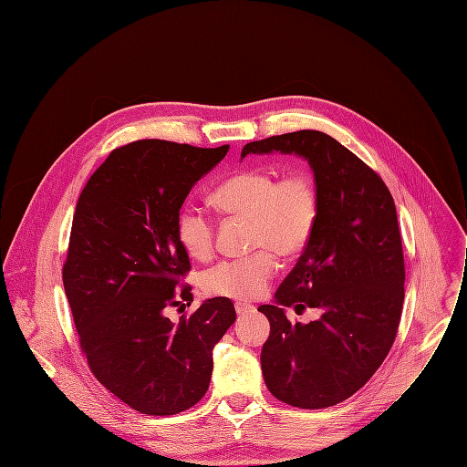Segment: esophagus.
Instances as JSON below:
<instances>
[{
  "instance_id": "obj_1",
  "label": "esophagus",
  "mask_w": 467,
  "mask_h": 467,
  "mask_svg": "<svg viewBox=\"0 0 467 467\" xmlns=\"http://www.w3.org/2000/svg\"><path fill=\"white\" fill-rule=\"evenodd\" d=\"M235 312H237L239 316H244V314H248V312H255V306L250 305V303L237 301V303H235Z\"/></svg>"
}]
</instances>
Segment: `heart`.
I'll use <instances>...</instances> for the list:
<instances>
[{"mask_svg":"<svg viewBox=\"0 0 467 467\" xmlns=\"http://www.w3.org/2000/svg\"><path fill=\"white\" fill-rule=\"evenodd\" d=\"M213 204L235 217L248 219L252 248H261L243 259H226L202 274V290L210 296L255 299L274 274L279 257L299 255L316 228L319 199L312 179L303 171H292L277 179L270 170H244L212 193ZM213 223L197 206H184L177 217V239L184 252L195 259H206L213 250Z\"/></svg>","mask_w":467,"mask_h":467,"instance_id":"1","label":"heart"}]
</instances>
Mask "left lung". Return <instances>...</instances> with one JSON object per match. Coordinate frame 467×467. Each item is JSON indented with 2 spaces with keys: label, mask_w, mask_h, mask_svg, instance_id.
<instances>
[{
  "label": "left lung",
  "mask_w": 467,
  "mask_h": 467,
  "mask_svg": "<svg viewBox=\"0 0 467 467\" xmlns=\"http://www.w3.org/2000/svg\"><path fill=\"white\" fill-rule=\"evenodd\" d=\"M274 151L308 161L319 213L274 303L259 306L270 321L261 368L277 400L323 409L359 390L394 343L405 283L398 217L379 175L332 137L285 133L246 144L241 159ZM286 306L317 307L322 317L290 324Z\"/></svg>",
  "instance_id": "obj_1"
}]
</instances>
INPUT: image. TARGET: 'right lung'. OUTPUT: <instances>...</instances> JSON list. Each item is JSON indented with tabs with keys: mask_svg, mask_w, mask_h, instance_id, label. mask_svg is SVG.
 Listing matches in <instances>:
<instances>
[{
	"mask_svg": "<svg viewBox=\"0 0 467 467\" xmlns=\"http://www.w3.org/2000/svg\"><path fill=\"white\" fill-rule=\"evenodd\" d=\"M230 146L137 140L117 148L77 202L64 288L91 372L142 414L168 416L208 390L213 347L235 321L228 297L206 299L175 325L168 306L193 301L181 288L190 257L177 217L195 182Z\"/></svg>",
	"mask_w": 467,
	"mask_h": 467,
	"instance_id": "right-lung-1",
	"label": "right lung"
}]
</instances>
